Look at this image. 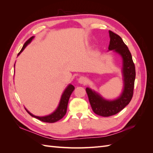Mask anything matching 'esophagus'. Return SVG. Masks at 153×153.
I'll return each mask as SVG.
<instances>
[{"mask_svg":"<svg viewBox=\"0 0 153 153\" xmlns=\"http://www.w3.org/2000/svg\"><path fill=\"white\" fill-rule=\"evenodd\" d=\"M78 82H79L81 84H86L87 80L85 77L80 76L79 78H78Z\"/></svg>","mask_w":153,"mask_h":153,"instance_id":"esophagus-1","label":"esophagus"}]
</instances>
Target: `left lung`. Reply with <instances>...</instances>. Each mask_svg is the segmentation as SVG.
Listing matches in <instances>:
<instances>
[{"label": "left lung", "mask_w": 153, "mask_h": 153, "mask_svg": "<svg viewBox=\"0 0 153 153\" xmlns=\"http://www.w3.org/2000/svg\"><path fill=\"white\" fill-rule=\"evenodd\" d=\"M109 50H113L121 57L123 60V75L124 88L122 94L114 100H106L98 93L89 88L86 92L93 112L103 117H109L117 114L128 105L133 95L134 84L135 80V67L131 54L122 38L117 34L109 30Z\"/></svg>", "instance_id": "left-lung-1"}]
</instances>
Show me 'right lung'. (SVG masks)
I'll list each match as a JSON object with an SVG mask.
<instances>
[{"instance_id":"right-lung-1","label":"right lung","mask_w":153,"mask_h":153,"mask_svg":"<svg viewBox=\"0 0 153 153\" xmlns=\"http://www.w3.org/2000/svg\"><path fill=\"white\" fill-rule=\"evenodd\" d=\"M34 38V36H32L30 38H29L28 40H27L26 42L24 43V46L21 50L20 52L18 53V55H19L20 54V53L22 52L23 50L25 49V48L28 45L32 40L33 39V38ZM75 89V87H74L73 85L69 84L68 85V87L66 88V89L64 90V92L62 94L61 98V101H60L59 105L58 106V107L57 108V109L55 110L54 112L51 114L48 115H47V116H43V117H39V116H36V115L32 114L30 112H29L25 108V110L27 112H28L32 117H35L36 119H38L40 121H43V122H45V123H53L55 122H57L58 121H59L60 119H61L65 114H66V111H67V107H68V101L69 99V97H70L71 93L73 92V91Z\"/></svg>"}]
</instances>
